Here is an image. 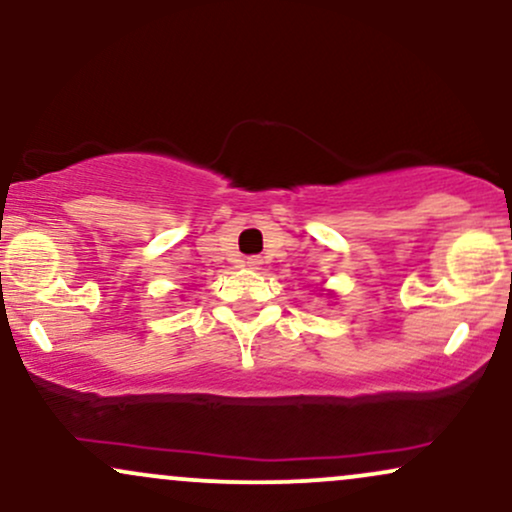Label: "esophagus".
Returning <instances> with one entry per match:
<instances>
[{"label":"esophagus","instance_id":"1","mask_svg":"<svg viewBox=\"0 0 512 512\" xmlns=\"http://www.w3.org/2000/svg\"><path fill=\"white\" fill-rule=\"evenodd\" d=\"M245 264H248V267H250V269H260V264H262V260H260V257H248V262H245Z\"/></svg>","mask_w":512,"mask_h":512}]
</instances>
